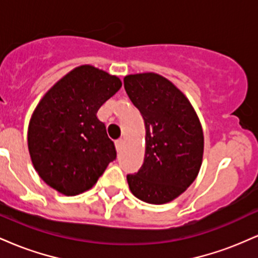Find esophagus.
Here are the masks:
<instances>
[{
  "label": "esophagus",
  "instance_id": "esophagus-1",
  "mask_svg": "<svg viewBox=\"0 0 258 258\" xmlns=\"http://www.w3.org/2000/svg\"><path fill=\"white\" fill-rule=\"evenodd\" d=\"M122 146H123V139H119V141L115 142V147H116L117 152H120V150L122 149Z\"/></svg>",
  "mask_w": 258,
  "mask_h": 258
}]
</instances>
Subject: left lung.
I'll list each match as a JSON object with an SVG mask.
<instances>
[{
  "instance_id": "obj_1",
  "label": "left lung",
  "mask_w": 258,
  "mask_h": 258,
  "mask_svg": "<svg viewBox=\"0 0 258 258\" xmlns=\"http://www.w3.org/2000/svg\"><path fill=\"white\" fill-rule=\"evenodd\" d=\"M125 90L146 126V154L138 172L127 176L130 190L144 203L162 205L178 198L199 174L204 132L185 94L156 73L123 78Z\"/></svg>"
}]
</instances>
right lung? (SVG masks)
<instances>
[{
	"instance_id": "add662e5",
	"label": "right lung",
	"mask_w": 258,
	"mask_h": 258,
	"mask_svg": "<svg viewBox=\"0 0 258 258\" xmlns=\"http://www.w3.org/2000/svg\"><path fill=\"white\" fill-rule=\"evenodd\" d=\"M121 86L117 76L80 65L59 79L32 111L28 127L31 162L58 193L74 197L91 189L116 158L97 111Z\"/></svg>"
}]
</instances>
